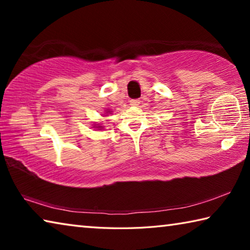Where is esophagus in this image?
Wrapping results in <instances>:
<instances>
[{"label":"esophagus","instance_id":"1","mask_svg":"<svg viewBox=\"0 0 250 250\" xmlns=\"http://www.w3.org/2000/svg\"><path fill=\"white\" fill-rule=\"evenodd\" d=\"M130 104L132 105V107H138L139 104H140V100L139 99H132L130 101Z\"/></svg>","mask_w":250,"mask_h":250}]
</instances>
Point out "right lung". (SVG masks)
Here are the masks:
<instances>
[{"instance_id":"add662e5","label":"right lung","mask_w":250,"mask_h":250,"mask_svg":"<svg viewBox=\"0 0 250 250\" xmlns=\"http://www.w3.org/2000/svg\"><path fill=\"white\" fill-rule=\"evenodd\" d=\"M109 112H110V111H107V113H109ZM97 128H99V129H100V126H97Z\"/></svg>"}]
</instances>
